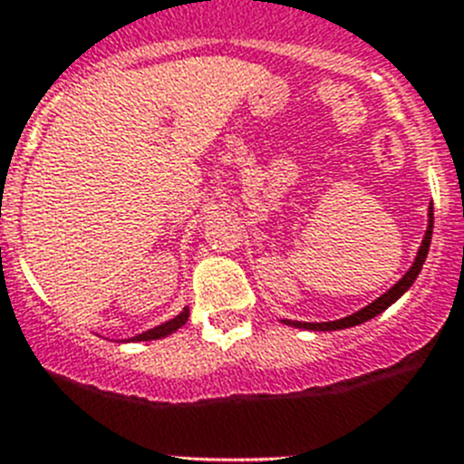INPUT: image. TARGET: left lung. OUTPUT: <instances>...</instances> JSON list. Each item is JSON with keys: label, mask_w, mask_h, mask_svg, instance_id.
Wrapping results in <instances>:
<instances>
[{"label": "left lung", "mask_w": 464, "mask_h": 464, "mask_svg": "<svg viewBox=\"0 0 464 464\" xmlns=\"http://www.w3.org/2000/svg\"><path fill=\"white\" fill-rule=\"evenodd\" d=\"M432 227H434V213H432V207L428 208V229H425V237L423 241H420V248H418L416 253V260H413V265L409 267V272L404 274V276L400 278V281L392 285L391 290H385L381 297H376L372 304L362 306L360 311H355V314L346 315V318H339V321H327V323H302V321H288V318H281L283 325H290V327H297V330H311V332H334V330H346V327H355V325H362V323L372 321L374 315L383 314L385 309L391 304H395L397 299L401 297V295L407 293L409 288L413 285V281L418 278V274H420V269H423L425 265V257H428V251H430V241H432Z\"/></svg>", "instance_id": "8db88e82"}]
</instances>
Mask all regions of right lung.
<instances>
[{
	"label": "right lung",
	"mask_w": 464,
	"mask_h": 464,
	"mask_svg": "<svg viewBox=\"0 0 464 464\" xmlns=\"http://www.w3.org/2000/svg\"><path fill=\"white\" fill-rule=\"evenodd\" d=\"M188 318H190V306H183L181 314H176L174 318H169V321L160 323V325L150 327V330L141 332V334H134V337H130V339H122V342H153V339H165V337H169V334H174L176 330H181V327L186 325Z\"/></svg>",
	"instance_id": "obj_1"
}]
</instances>
